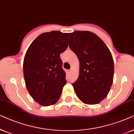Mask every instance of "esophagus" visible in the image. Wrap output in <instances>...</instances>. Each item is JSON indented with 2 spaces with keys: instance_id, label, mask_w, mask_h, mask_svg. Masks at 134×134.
<instances>
[{
  "instance_id": "obj_1",
  "label": "esophagus",
  "mask_w": 134,
  "mask_h": 134,
  "mask_svg": "<svg viewBox=\"0 0 134 134\" xmlns=\"http://www.w3.org/2000/svg\"><path fill=\"white\" fill-rule=\"evenodd\" d=\"M72 69H70V70H69V73H71V72H72Z\"/></svg>"
}]
</instances>
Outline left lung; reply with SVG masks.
<instances>
[{
	"label": "left lung",
	"instance_id": "8db88e82",
	"mask_svg": "<svg viewBox=\"0 0 134 134\" xmlns=\"http://www.w3.org/2000/svg\"><path fill=\"white\" fill-rule=\"evenodd\" d=\"M69 47L80 62L79 76L72 84L80 100L97 104L108 95L113 83L114 62L106 44L90 31L69 33Z\"/></svg>",
	"mask_w": 134,
	"mask_h": 134
}]
</instances>
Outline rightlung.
Returning <instances> with one entry per match:
<instances>
[{
    "label": "right lung",
    "mask_w": 134,
    "mask_h": 134,
    "mask_svg": "<svg viewBox=\"0 0 134 134\" xmlns=\"http://www.w3.org/2000/svg\"><path fill=\"white\" fill-rule=\"evenodd\" d=\"M68 34L51 31L40 34L25 54L23 74L26 88L32 99L42 106L56 103L66 85L60 54L69 44Z\"/></svg>",
    "instance_id": "obj_1"
}]
</instances>
